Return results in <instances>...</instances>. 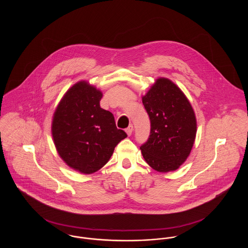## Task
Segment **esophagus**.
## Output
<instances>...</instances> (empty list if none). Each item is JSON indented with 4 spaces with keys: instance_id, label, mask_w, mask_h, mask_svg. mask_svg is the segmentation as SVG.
Listing matches in <instances>:
<instances>
[{
    "instance_id": "34e87169",
    "label": "esophagus",
    "mask_w": 248,
    "mask_h": 248,
    "mask_svg": "<svg viewBox=\"0 0 248 248\" xmlns=\"http://www.w3.org/2000/svg\"><path fill=\"white\" fill-rule=\"evenodd\" d=\"M133 130H134L133 125H130V126L125 130V132H126V133H127V135L130 137V136L133 134Z\"/></svg>"
}]
</instances>
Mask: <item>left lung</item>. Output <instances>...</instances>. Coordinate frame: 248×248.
<instances>
[{"instance_id": "1", "label": "left lung", "mask_w": 248, "mask_h": 248, "mask_svg": "<svg viewBox=\"0 0 248 248\" xmlns=\"http://www.w3.org/2000/svg\"><path fill=\"white\" fill-rule=\"evenodd\" d=\"M151 132L140 147L145 161L155 171H175L189 156L197 134L194 109L177 85L160 77L142 97Z\"/></svg>"}]
</instances>
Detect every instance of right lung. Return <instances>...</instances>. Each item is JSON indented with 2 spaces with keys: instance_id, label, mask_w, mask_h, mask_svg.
I'll return each instance as SVG.
<instances>
[{
  "instance_id": "add662e5",
  "label": "right lung",
  "mask_w": 248,
  "mask_h": 248,
  "mask_svg": "<svg viewBox=\"0 0 248 248\" xmlns=\"http://www.w3.org/2000/svg\"><path fill=\"white\" fill-rule=\"evenodd\" d=\"M102 96L95 87L80 81L65 93L53 114L51 133L60 157L86 175L101 169L127 138L116 128L113 114L100 107Z\"/></svg>"
}]
</instances>
